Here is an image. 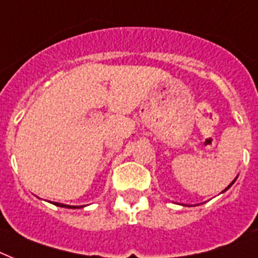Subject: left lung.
Listing matches in <instances>:
<instances>
[{
    "label": "left lung",
    "instance_id": "8db88e82",
    "mask_svg": "<svg viewBox=\"0 0 258 258\" xmlns=\"http://www.w3.org/2000/svg\"><path fill=\"white\" fill-rule=\"evenodd\" d=\"M234 182H236V179H234V180H233V182H232V183H230V184H229V186H228V187H226V188H225V190H224V191H226V190H228V188H229V187H230V186H232V184H233V183H234Z\"/></svg>",
    "mask_w": 258,
    "mask_h": 258
}]
</instances>
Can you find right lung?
<instances>
[{
    "instance_id": "1",
    "label": "right lung",
    "mask_w": 258,
    "mask_h": 258,
    "mask_svg": "<svg viewBox=\"0 0 258 258\" xmlns=\"http://www.w3.org/2000/svg\"><path fill=\"white\" fill-rule=\"evenodd\" d=\"M56 206H60V208H67V209H80L83 206H71V205H64V204H58V202H54Z\"/></svg>"
}]
</instances>
